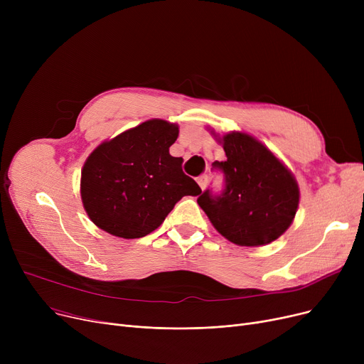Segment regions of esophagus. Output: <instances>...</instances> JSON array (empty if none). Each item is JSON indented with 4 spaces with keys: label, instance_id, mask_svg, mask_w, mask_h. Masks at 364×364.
<instances>
[{
    "label": "esophagus",
    "instance_id": "obj_1",
    "mask_svg": "<svg viewBox=\"0 0 364 364\" xmlns=\"http://www.w3.org/2000/svg\"><path fill=\"white\" fill-rule=\"evenodd\" d=\"M198 184H199L200 188L203 190V188L206 187V184H208V176H200V177H198Z\"/></svg>",
    "mask_w": 364,
    "mask_h": 364
}]
</instances>
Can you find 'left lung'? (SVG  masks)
<instances>
[{
    "instance_id": "left-lung-1",
    "label": "left lung",
    "mask_w": 364,
    "mask_h": 364,
    "mask_svg": "<svg viewBox=\"0 0 364 364\" xmlns=\"http://www.w3.org/2000/svg\"><path fill=\"white\" fill-rule=\"evenodd\" d=\"M227 161L213 169L224 178L218 193L198 198L217 230L242 246H259L282 236L296 214L298 184L291 172L254 137L232 132L223 137Z\"/></svg>"
}]
</instances>
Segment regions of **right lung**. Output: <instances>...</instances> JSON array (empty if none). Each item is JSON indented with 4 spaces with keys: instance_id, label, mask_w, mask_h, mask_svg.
Listing matches in <instances>:
<instances>
[{
    "instance_id": "1",
    "label": "right lung",
    "mask_w": 364,
    "mask_h": 364,
    "mask_svg": "<svg viewBox=\"0 0 364 364\" xmlns=\"http://www.w3.org/2000/svg\"><path fill=\"white\" fill-rule=\"evenodd\" d=\"M177 137V125L151 119L91 153L82 168L81 196L95 225L118 237H143L183 196L202 192L183 172V158L169 155Z\"/></svg>"
}]
</instances>
